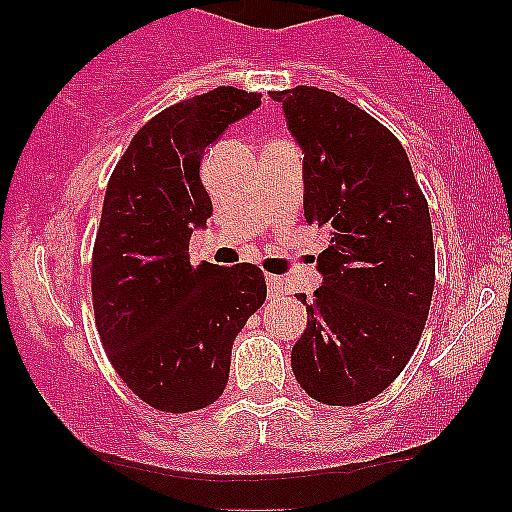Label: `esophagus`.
<instances>
[{
	"label": "esophagus",
	"mask_w": 512,
	"mask_h": 512,
	"mask_svg": "<svg viewBox=\"0 0 512 512\" xmlns=\"http://www.w3.org/2000/svg\"><path fill=\"white\" fill-rule=\"evenodd\" d=\"M267 286H269V296H274V298L286 296V284H284V279H281V276L267 274Z\"/></svg>",
	"instance_id": "esophagus-1"
}]
</instances>
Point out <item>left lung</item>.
Here are the masks:
<instances>
[{
    "label": "left lung",
    "mask_w": 512,
    "mask_h": 512,
    "mask_svg": "<svg viewBox=\"0 0 512 512\" xmlns=\"http://www.w3.org/2000/svg\"><path fill=\"white\" fill-rule=\"evenodd\" d=\"M303 146L305 221L327 233L322 286L291 368L310 397L356 407L395 383L419 344L436 252L428 202L383 122L317 86L272 91Z\"/></svg>",
    "instance_id": "8db88e82"
}]
</instances>
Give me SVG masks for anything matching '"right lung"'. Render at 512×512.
Returning <instances> with one entry per match:
<instances>
[{
	"instance_id": "1",
	"label": "right lung",
	"mask_w": 512,
	"mask_h": 512,
	"mask_svg": "<svg viewBox=\"0 0 512 512\" xmlns=\"http://www.w3.org/2000/svg\"><path fill=\"white\" fill-rule=\"evenodd\" d=\"M260 103L262 93L219 86L170 105L134 134L108 180L91 257L96 330L115 373L158 411L187 414L221 397L233 339L267 298L255 264L187 255L211 216L204 149Z\"/></svg>"
}]
</instances>
